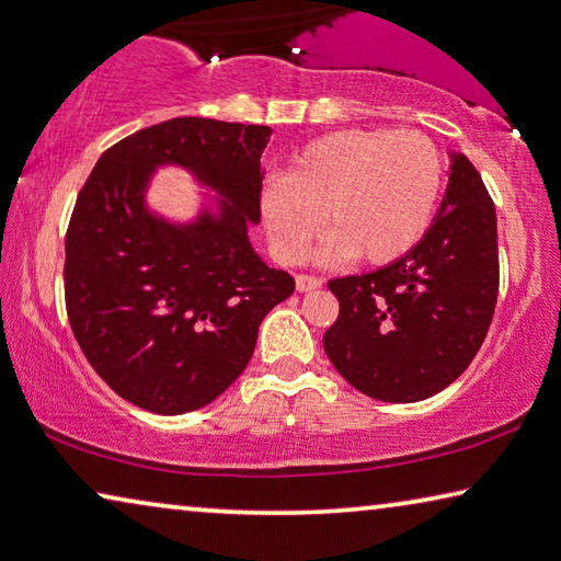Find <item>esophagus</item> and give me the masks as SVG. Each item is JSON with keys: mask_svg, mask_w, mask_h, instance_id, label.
Segmentation results:
<instances>
[{"mask_svg": "<svg viewBox=\"0 0 561 561\" xmlns=\"http://www.w3.org/2000/svg\"><path fill=\"white\" fill-rule=\"evenodd\" d=\"M297 291H312L317 287H322V277H312V274H297Z\"/></svg>", "mask_w": 561, "mask_h": 561, "instance_id": "34e87169", "label": "esophagus"}]
</instances>
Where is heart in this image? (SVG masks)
<instances>
[{"label": "heart", "instance_id": "1", "mask_svg": "<svg viewBox=\"0 0 561 561\" xmlns=\"http://www.w3.org/2000/svg\"><path fill=\"white\" fill-rule=\"evenodd\" d=\"M443 158L415 130L347 128L309 140L287 173L264 181L259 211L282 262L295 264L317 233L332 231L324 262L357 256L386 266L421 244L436 216Z\"/></svg>", "mask_w": 561, "mask_h": 561}]
</instances>
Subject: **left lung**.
Instances as JSON below:
<instances>
[{
	"instance_id": "1",
	"label": "left lung",
	"mask_w": 561,
	"mask_h": 561,
	"mask_svg": "<svg viewBox=\"0 0 561 561\" xmlns=\"http://www.w3.org/2000/svg\"><path fill=\"white\" fill-rule=\"evenodd\" d=\"M450 156L446 196L413 252L330 279L340 314L324 353L342 378L386 403L436 396L479 353L499 295L496 208L481 173Z\"/></svg>"
}]
</instances>
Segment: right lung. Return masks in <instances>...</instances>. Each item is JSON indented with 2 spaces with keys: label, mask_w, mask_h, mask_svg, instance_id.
I'll use <instances>...</instances> for the list:
<instances>
[{
  "label": "right lung",
  "mask_w": 561,
  "mask_h": 561,
  "mask_svg": "<svg viewBox=\"0 0 561 561\" xmlns=\"http://www.w3.org/2000/svg\"><path fill=\"white\" fill-rule=\"evenodd\" d=\"M266 125L173 118L107 148L65 239V305L93 370L128 403L181 415L221 396L252 360L259 324L295 291L249 241L259 224ZM163 164L217 194L191 222L149 211Z\"/></svg>",
  "instance_id": "add662e5"
}]
</instances>
